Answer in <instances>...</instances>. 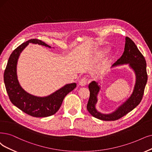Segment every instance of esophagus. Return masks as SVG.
Listing matches in <instances>:
<instances>
[{"label":"esophagus","instance_id":"1","mask_svg":"<svg viewBox=\"0 0 152 152\" xmlns=\"http://www.w3.org/2000/svg\"><path fill=\"white\" fill-rule=\"evenodd\" d=\"M87 84V79L86 77H83L79 81V85L81 86H85Z\"/></svg>","mask_w":152,"mask_h":152}]
</instances>
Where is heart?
<instances>
[{
	"instance_id": "obj_1",
	"label": "heart",
	"mask_w": 152,
	"mask_h": 152,
	"mask_svg": "<svg viewBox=\"0 0 152 152\" xmlns=\"http://www.w3.org/2000/svg\"><path fill=\"white\" fill-rule=\"evenodd\" d=\"M107 51H108V49H104V50H103V51H102V55L105 54ZM113 55H110L109 57H108V59H107V64H108L110 63V62H111V61L113 60Z\"/></svg>"
}]
</instances>
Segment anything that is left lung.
Here are the masks:
<instances>
[{"mask_svg": "<svg viewBox=\"0 0 152 152\" xmlns=\"http://www.w3.org/2000/svg\"><path fill=\"white\" fill-rule=\"evenodd\" d=\"M123 64H128L134 71L136 76L135 85L131 96L112 113H102L96 108V104L98 102L97 96L101 88L98 83L93 81L88 86L90 96L87 104V110L93 116L98 119L104 121L118 120L136 108L141 102L148 80L147 63L144 56L140 53L135 44L128 37L125 38L124 52L121 58L112 65V67Z\"/></svg>", "mask_w": 152, "mask_h": 152, "instance_id": "1", "label": "left lung"}]
</instances>
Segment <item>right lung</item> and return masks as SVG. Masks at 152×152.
<instances>
[{
  "instance_id": "right-lung-1",
  "label": "right lung",
  "mask_w": 152,
  "mask_h": 152,
  "mask_svg": "<svg viewBox=\"0 0 152 152\" xmlns=\"http://www.w3.org/2000/svg\"><path fill=\"white\" fill-rule=\"evenodd\" d=\"M29 43L51 48L47 44L36 39H30L17 48L10 54L4 71L5 88L10 102L24 113L34 117L51 116L59 110L64 98L76 87V84H67L51 94L44 97L36 96L26 92L18 81L17 64L20 53Z\"/></svg>"
}]
</instances>
